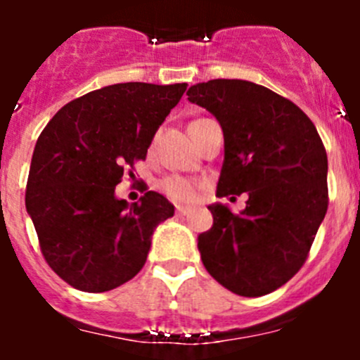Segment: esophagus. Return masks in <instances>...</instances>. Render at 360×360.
Here are the masks:
<instances>
[{
	"mask_svg": "<svg viewBox=\"0 0 360 360\" xmlns=\"http://www.w3.org/2000/svg\"><path fill=\"white\" fill-rule=\"evenodd\" d=\"M176 214L178 216H189L191 214V209L189 207H184V205H178V207H176Z\"/></svg>",
	"mask_w": 360,
	"mask_h": 360,
	"instance_id": "34e87169",
	"label": "esophagus"
}]
</instances>
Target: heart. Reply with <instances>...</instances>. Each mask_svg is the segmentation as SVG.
Listing matches in <instances>:
<instances>
[{
    "instance_id": "heart-1",
    "label": "heart",
    "mask_w": 360,
    "mask_h": 360,
    "mask_svg": "<svg viewBox=\"0 0 360 360\" xmlns=\"http://www.w3.org/2000/svg\"><path fill=\"white\" fill-rule=\"evenodd\" d=\"M162 191L174 202H193L196 198V186L182 176H167L160 184Z\"/></svg>"
}]
</instances>
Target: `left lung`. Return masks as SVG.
<instances>
[{
  "label": "left lung",
  "mask_w": 360,
  "mask_h": 360,
  "mask_svg": "<svg viewBox=\"0 0 360 360\" xmlns=\"http://www.w3.org/2000/svg\"><path fill=\"white\" fill-rule=\"evenodd\" d=\"M224 131L216 196L249 200L240 214L212 203L198 236L203 266L243 297L270 294L307 262L328 209V158L316 126L294 103L256 82L214 79L187 90Z\"/></svg>",
  "instance_id": "1"
}]
</instances>
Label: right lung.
Returning <instances> with one entry per match:
<instances>
[{"label":"right lung","instance_id":"obj_1","mask_svg":"<svg viewBox=\"0 0 360 360\" xmlns=\"http://www.w3.org/2000/svg\"><path fill=\"white\" fill-rule=\"evenodd\" d=\"M186 90V82L104 86L63 106L37 139L27 212L46 263L73 288L97 294L135 278L155 229L174 214L160 193L129 205L115 186L144 160Z\"/></svg>","mask_w":360,"mask_h":360}]
</instances>
